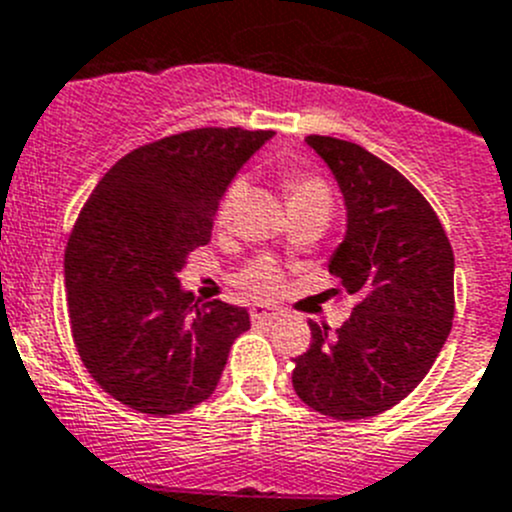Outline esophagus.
<instances>
[{"label":"esophagus","instance_id":"1","mask_svg":"<svg viewBox=\"0 0 512 512\" xmlns=\"http://www.w3.org/2000/svg\"><path fill=\"white\" fill-rule=\"evenodd\" d=\"M280 315L278 308H267V305H257L252 308V321L255 323H272Z\"/></svg>","mask_w":512,"mask_h":512}]
</instances>
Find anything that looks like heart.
Returning a JSON list of instances; mask_svg holds the SVG:
<instances>
[{
	"instance_id": "b5f03b06",
	"label": "heart",
	"mask_w": 512,
	"mask_h": 512,
	"mask_svg": "<svg viewBox=\"0 0 512 512\" xmlns=\"http://www.w3.org/2000/svg\"><path fill=\"white\" fill-rule=\"evenodd\" d=\"M245 194H247V181L242 179V176L229 181L222 199H219V209H217L219 224H227L229 219L234 217V212H237V207L242 204ZM288 207L290 209H298V207L331 209V189H328L326 181L318 179V176H305V174L290 176ZM237 283H240V288L245 290V293H250L252 298H270V295L278 293L280 283H283V272H280V267L272 260H257L240 272Z\"/></svg>"
}]
</instances>
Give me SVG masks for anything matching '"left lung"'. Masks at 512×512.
<instances>
[{
  "mask_svg": "<svg viewBox=\"0 0 512 512\" xmlns=\"http://www.w3.org/2000/svg\"><path fill=\"white\" fill-rule=\"evenodd\" d=\"M346 204L328 270L358 303L336 331L310 321L293 389L315 412L364 419L399 404L432 369L455 318V255L427 199L364 146L305 138Z\"/></svg>",
  "mask_w": 512,
  "mask_h": 512,
  "instance_id": "1",
  "label": "left lung"
}]
</instances>
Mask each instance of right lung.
I'll list each match as a JSON object with an SVG mask.
<instances>
[{
    "label": "right lung",
    "mask_w": 512,
    "mask_h": 512,
    "mask_svg": "<svg viewBox=\"0 0 512 512\" xmlns=\"http://www.w3.org/2000/svg\"><path fill=\"white\" fill-rule=\"evenodd\" d=\"M272 131L197 128L136 148L85 202L68 250L70 328L100 389L154 417L217 389L250 313L181 288L186 257L212 240L219 199Z\"/></svg>",
    "instance_id": "add662e5"
}]
</instances>
